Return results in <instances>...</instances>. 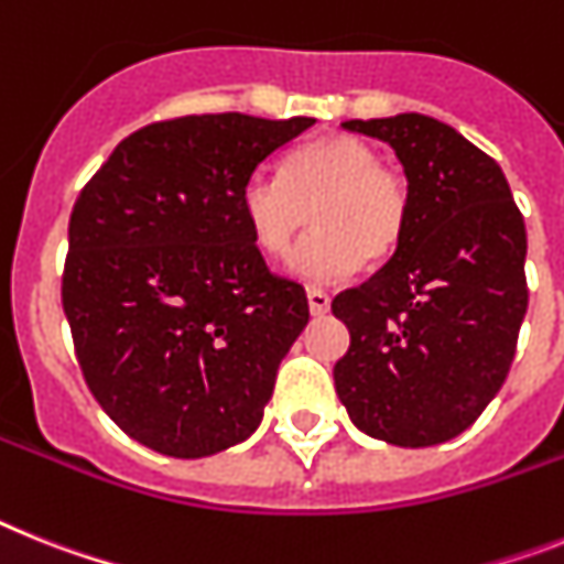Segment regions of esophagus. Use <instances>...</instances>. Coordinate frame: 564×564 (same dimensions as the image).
I'll return each mask as SVG.
<instances>
[{
  "label": "esophagus",
  "instance_id": "1",
  "mask_svg": "<svg viewBox=\"0 0 564 564\" xmlns=\"http://www.w3.org/2000/svg\"><path fill=\"white\" fill-rule=\"evenodd\" d=\"M306 301H310V312L312 315H326L329 312V295L324 290H306Z\"/></svg>",
  "mask_w": 564,
  "mask_h": 564
}]
</instances>
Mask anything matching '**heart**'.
Listing matches in <instances>:
<instances>
[{
	"instance_id": "obj_1",
	"label": "heart",
	"mask_w": 564,
	"mask_h": 564,
	"mask_svg": "<svg viewBox=\"0 0 564 564\" xmlns=\"http://www.w3.org/2000/svg\"><path fill=\"white\" fill-rule=\"evenodd\" d=\"M240 206L254 246L272 260L290 254L312 215L315 231L292 254L290 269L301 281L338 283L364 260L395 254L410 220V188L370 143L324 134L292 151L283 177L252 174Z\"/></svg>"
}]
</instances>
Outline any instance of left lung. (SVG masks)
Here are the masks:
<instances>
[{"mask_svg": "<svg viewBox=\"0 0 564 564\" xmlns=\"http://www.w3.org/2000/svg\"><path fill=\"white\" fill-rule=\"evenodd\" d=\"M392 145L410 188L401 246L340 292L349 329L335 392L361 433L430 447L465 433L508 378L528 312L522 212L499 163L424 113L347 120Z\"/></svg>", "mask_w": 564, "mask_h": 564, "instance_id": "obj_1", "label": "left lung"}]
</instances>
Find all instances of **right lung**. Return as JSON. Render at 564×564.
Returning <instances> with one entry per match:
<instances>
[{
  "instance_id": "add662e5",
  "label": "right lung",
  "mask_w": 564,
  "mask_h": 564,
  "mask_svg": "<svg viewBox=\"0 0 564 564\" xmlns=\"http://www.w3.org/2000/svg\"><path fill=\"white\" fill-rule=\"evenodd\" d=\"M312 117L192 113L126 137L79 192L63 310L85 384L134 442L203 458L246 442L310 321L240 194Z\"/></svg>"
}]
</instances>
